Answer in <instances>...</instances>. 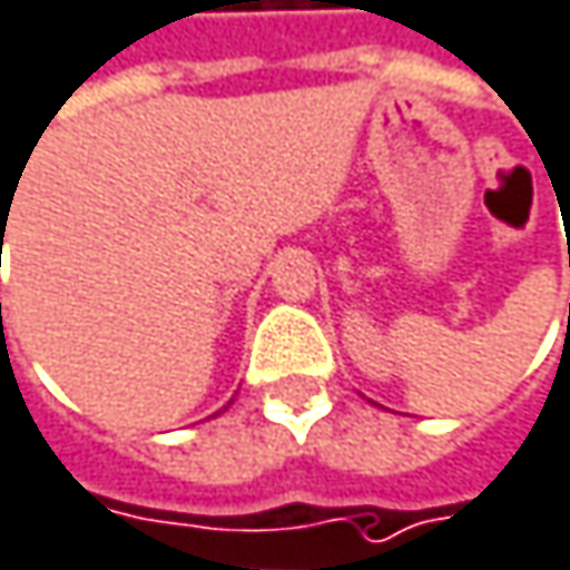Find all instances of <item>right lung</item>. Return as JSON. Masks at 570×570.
<instances>
[{"label":"right lung","mask_w":570,"mask_h":570,"mask_svg":"<svg viewBox=\"0 0 570 570\" xmlns=\"http://www.w3.org/2000/svg\"><path fill=\"white\" fill-rule=\"evenodd\" d=\"M2 218H6V215H2Z\"/></svg>","instance_id":"right-lung-1"}]
</instances>
